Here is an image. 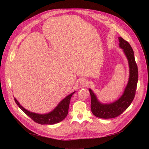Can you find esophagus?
<instances>
[{
  "mask_svg": "<svg viewBox=\"0 0 149 149\" xmlns=\"http://www.w3.org/2000/svg\"><path fill=\"white\" fill-rule=\"evenodd\" d=\"M80 83L81 84H82L83 86H87V84H88V80L86 79H81L80 81Z\"/></svg>",
  "mask_w": 149,
  "mask_h": 149,
  "instance_id": "34e87169",
  "label": "esophagus"
}]
</instances>
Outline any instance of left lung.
Returning <instances> with one entry per match:
<instances>
[{
  "instance_id": "left-lung-1",
  "label": "left lung",
  "mask_w": 149,
  "mask_h": 149,
  "mask_svg": "<svg viewBox=\"0 0 149 149\" xmlns=\"http://www.w3.org/2000/svg\"><path fill=\"white\" fill-rule=\"evenodd\" d=\"M119 46L123 49L128 60L129 66V78L127 84L121 97L115 102L103 104L98 100L93 91L89 89L91 98V111L97 117L104 119L113 118L126 111L134 100L138 80V70L135 62L134 52L131 46L122 37H118Z\"/></svg>"
}]
</instances>
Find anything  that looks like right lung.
I'll use <instances>...</instances> for the list:
<instances>
[{
  "label": "right lung",
  "mask_w": 149,
  "mask_h": 149,
  "mask_svg": "<svg viewBox=\"0 0 149 149\" xmlns=\"http://www.w3.org/2000/svg\"><path fill=\"white\" fill-rule=\"evenodd\" d=\"M75 92V91L71 93L70 94L65 97L63 100H61L57 105V106L52 111L45 114H38L29 112L20 104L16 98H14V100L17 105L19 107V108H20L25 113V114H26L36 123L42 125H52L60 123L66 118L68 113L70 98H71V97Z\"/></svg>",
  "instance_id": "obj_1"
}]
</instances>
